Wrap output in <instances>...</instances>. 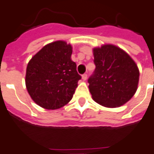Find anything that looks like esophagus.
<instances>
[{"instance_id":"1","label":"esophagus","mask_w":154,"mask_h":154,"mask_svg":"<svg viewBox=\"0 0 154 154\" xmlns=\"http://www.w3.org/2000/svg\"><path fill=\"white\" fill-rule=\"evenodd\" d=\"M82 79H83V80H86L87 79V74H83V75H82Z\"/></svg>"}]
</instances>
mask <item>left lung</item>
<instances>
[{
	"label": "left lung",
	"mask_w": 154,
	"mask_h": 154,
	"mask_svg": "<svg viewBox=\"0 0 154 154\" xmlns=\"http://www.w3.org/2000/svg\"><path fill=\"white\" fill-rule=\"evenodd\" d=\"M95 70L89 79L92 98L106 107H119L134 96L139 81L137 64L126 51L113 44L93 49Z\"/></svg>",
	"instance_id": "obj_1"
}]
</instances>
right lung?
Here are the masks:
<instances>
[{"mask_svg": "<svg viewBox=\"0 0 154 154\" xmlns=\"http://www.w3.org/2000/svg\"><path fill=\"white\" fill-rule=\"evenodd\" d=\"M72 47L63 40L45 45L28 62L25 84L31 98L48 110L62 107L71 100L78 81Z\"/></svg>", "mask_w": 154, "mask_h": 154, "instance_id": "obj_1", "label": "right lung"}]
</instances>
